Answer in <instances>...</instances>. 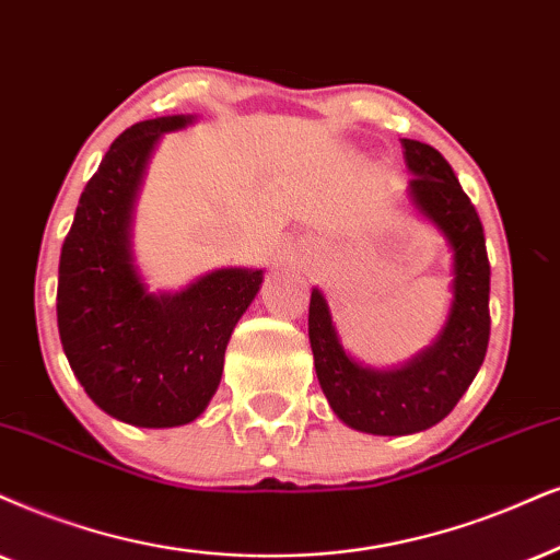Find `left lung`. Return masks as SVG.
I'll list each match as a JSON object with an SVG mask.
<instances>
[{
	"mask_svg": "<svg viewBox=\"0 0 560 560\" xmlns=\"http://www.w3.org/2000/svg\"><path fill=\"white\" fill-rule=\"evenodd\" d=\"M413 178L410 198L455 250V302L439 341L395 372H374L346 357L323 294L310 296V346L330 408L351 429L398 436L434 427L457 406L486 359L491 336V264L483 224L455 170L431 144L402 139Z\"/></svg>",
	"mask_w": 560,
	"mask_h": 560,
	"instance_id": "obj_1",
	"label": "left lung"
}]
</instances>
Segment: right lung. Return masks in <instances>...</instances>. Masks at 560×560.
<instances>
[{
  "label": "right lung",
  "mask_w": 560,
  "mask_h": 560,
  "mask_svg": "<svg viewBox=\"0 0 560 560\" xmlns=\"http://www.w3.org/2000/svg\"><path fill=\"white\" fill-rule=\"evenodd\" d=\"M186 116L133 124L84 186L63 237L56 323L84 393L133 427H180L209 406L224 349L264 271L222 268L186 292L154 296L131 264L129 224L144 165Z\"/></svg>",
  "instance_id": "right-lung-1"
}]
</instances>
